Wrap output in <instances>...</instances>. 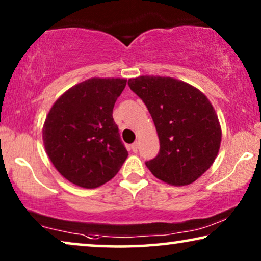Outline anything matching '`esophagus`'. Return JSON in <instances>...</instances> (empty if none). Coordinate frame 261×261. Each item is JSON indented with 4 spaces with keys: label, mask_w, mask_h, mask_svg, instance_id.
Here are the masks:
<instances>
[{
    "label": "esophagus",
    "mask_w": 261,
    "mask_h": 261,
    "mask_svg": "<svg viewBox=\"0 0 261 261\" xmlns=\"http://www.w3.org/2000/svg\"><path fill=\"white\" fill-rule=\"evenodd\" d=\"M138 147H139V142H137V141H136V142L131 145V149H132V151H134V152H137Z\"/></svg>",
    "instance_id": "34e87169"
}]
</instances>
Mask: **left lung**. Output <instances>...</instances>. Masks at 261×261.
Wrapping results in <instances>:
<instances>
[{
  "mask_svg": "<svg viewBox=\"0 0 261 261\" xmlns=\"http://www.w3.org/2000/svg\"><path fill=\"white\" fill-rule=\"evenodd\" d=\"M129 87L149 110L161 150L147 169L166 184H192L213 164L219 152L221 127L203 92L172 77L139 76Z\"/></svg>",
  "mask_w": 261,
  "mask_h": 261,
  "instance_id": "left-lung-1",
  "label": "left lung"
}]
</instances>
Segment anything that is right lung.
Segmentation results:
<instances>
[{"mask_svg":"<svg viewBox=\"0 0 261 261\" xmlns=\"http://www.w3.org/2000/svg\"><path fill=\"white\" fill-rule=\"evenodd\" d=\"M125 79L93 77L73 85L46 115L45 152L65 179L95 189L114 178L127 157L112 109Z\"/></svg>","mask_w":261,"mask_h":261,"instance_id":"add662e5","label":"right lung"}]
</instances>
